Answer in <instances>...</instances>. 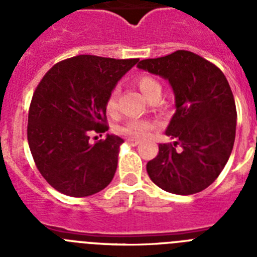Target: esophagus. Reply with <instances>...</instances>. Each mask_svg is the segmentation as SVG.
<instances>
[{
    "label": "esophagus",
    "mask_w": 257,
    "mask_h": 257,
    "mask_svg": "<svg viewBox=\"0 0 257 257\" xmlns=\"http://www.w3.org/2000/svg\"><path fill=\"white\" fill-rule=\"evenodd\" d=\"M126 142L128 143V144H130V145H133V147H136V145L140 144V140L139 139H131V138H130V139H127Z\"/></svg>",
    "instance_id": "esophagus-1"
}]
</instances>
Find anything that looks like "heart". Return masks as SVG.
<instances>
[{
  "instance_id": "heart-1",
  "label": "heart",
  "mask_w": 257,
  "mask_h": 257,
  "mask_svg": "<svg viewBox=\"0 0 257 257\" xmlns=\"http://www.w3.org/2000/svg\"><path fill=\"white\" fill-rule=\"evenodd\" d=\"M136 86L139 87L140 91L144 94V96L149 97L152 95L160 92L161 94V85L156 78H153L149 74H139L135 78ZM105 109L109 114H113L117 110V90H113L108 95L105 101ZM154 128V123L148 119H127L122 124L117 127V133L121 135L131 138V139H143L145 136H148L149 133Z\"/></svg>"
}]
</instances>
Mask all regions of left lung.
Wrapping results in <instances>:
<instances>
[{"instance_id":"8db88e82","label":"left lung","mask_w":257,"mask_h":257,"mask_svg":"<svg viewBox=\"0 0 257 257\" xmlns=\"http://www.w3.org/2000/svg\"><path fill=\"white\" fill-rule=\"evenodd\" d=\"M138 67L169 79L176 101L166 130L176 142L160 144L147 163L149 178L174 194L202 192L216 180L234 145L237 109L228 79L211 61L187 50L144 59Z\"/></svg>"}]
</instances>
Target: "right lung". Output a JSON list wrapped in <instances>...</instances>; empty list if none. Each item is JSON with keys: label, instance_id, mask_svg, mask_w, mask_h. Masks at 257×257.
Segmentation results:
<instances>
[{"label": "right lung", "instance_id": "obj_1", "mask_svg": "<svg viewBox=\"0 0 257 257\" xmlns=\"http://www.w3.org/2000/svg\"><path fill=\"white\" fill-rule=\"evenodd\" d=\"M139 59L78 55L56 63L32 96L27 136L45 180L70 197H87L108 187L117 170L121 138L108 131L105 101L118 79Z\"/></svg>", "mask_w": 257, "mask_h": 257}]
</instances>
